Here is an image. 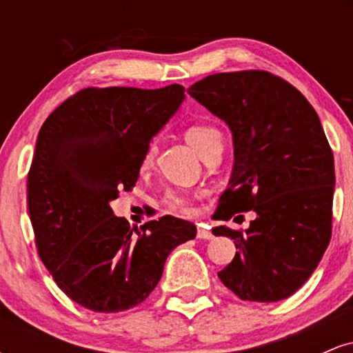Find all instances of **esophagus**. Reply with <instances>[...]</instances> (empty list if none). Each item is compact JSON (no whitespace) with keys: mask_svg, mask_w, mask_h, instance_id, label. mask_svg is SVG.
Returning a JSON list of instances; mask_svg holds the SVG:
<instances>
[{"mask_svg":"<svg viewBox=\"0 0 353 353\" xmlns=\"http://www.w3.org/2000/svg\"><path fill=\"white\" fill-rule=\"evenodd\" d=\"M197 237L199 239H212L214 237V234H212V230H210V228L209 225H205V224H199L197 225Z\"/></svg>","mask_w":353,"mask_h":353,"instance_id":"34e87169","label":"esophagus"}]
</instances>
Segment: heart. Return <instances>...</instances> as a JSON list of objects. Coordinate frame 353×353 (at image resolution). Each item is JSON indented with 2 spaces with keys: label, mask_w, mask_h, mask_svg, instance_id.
Returning a JSON list of instances; mask_svg holds the SVG:
<instances>
[{
  "label": "heart",
  "mask_w": 353,
  "mask_h": 353,
  "mask_svg": "<svg viewBox=\"0 0 353 353\" xmlns=\"http://www.w3.org/2000/svg\"><path fill=\"white\" fill-rule=\"evenodd\" d=\"M185 141L192 145V149L204 159L208 157L210 152L216 151V149H222V136L221 132L217 131L216 128L209 124H192L185 129L184 132ZM154 145L151 144L148 149H145L143 161H141V165L143 168H149L154 161ZM201 197V194H194V196H189V194L182 192H169L165 196L164 204L168 205L169 209L174 210V212L181 214H192L196 210V205H194V201Z\"/></svg>",
  "instance_id": "heart-1"
}]
</instances>
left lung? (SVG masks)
I'll use <instances>...</instances> for the list:
<instances>
[{"label":"left lung","instance_id":"8db88e82","mask_svg":"<svg viewBox=\"0 0 353 353\" xmlns=\"http://www.w3.org/2000/svg\"><path fill=\"white\" fill-rule=\"evenodd\" d=\"M188 92L225 121L234 137L232 176L214 217L257 214L245 232L212 229L239 249L219 279L242 301L290 297L309 281L332 237L334 154L317 112L269 71L217 72Z\"/></svg>","mask_w":353,"mask_h":353}]
</instances>
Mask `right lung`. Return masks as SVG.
<instances>
[{
	"label": "right lung",
	"mask_w": 353,
	"mask_h": 353,
	"mask_svg": "<svg viewBox=\"0 0 353 353\" xmlns=\"http://www.w3.org/2000/svg\"><path fill=\"white\" fill-rule=\"evenodd\" d=\"M184 88H86L39 129L28 172V209L43 264L71 301L116 314L143 303L168 255L196 237L172 216L132 229L109 202L131 190L151 137L184 101Z\"/></svg>",
	"instance_id": "obj_1"
}]
</instances>
